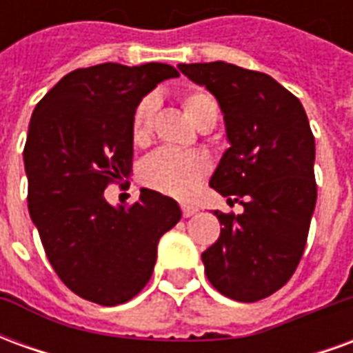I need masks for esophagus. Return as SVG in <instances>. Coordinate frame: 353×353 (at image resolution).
Returning a JSON list of instances; mask_svg holds the SVG:
<instances>
[{
	"instance_id": "obj_1",
	"label": "esophagus",
	"mask_w": 353,
	"mask_h": 353,
	"mask_svg": "<svg viewBox=\"0 0 353 353\" xmlns=\"http://www.w3.org/2000/svg\"><path fill=\"white\" fill-rule=\"evenodd\" d=\"M181 212H183V217H192L199 212V208L191 206V204H181Z\"/></svg>"
}]
</instances>
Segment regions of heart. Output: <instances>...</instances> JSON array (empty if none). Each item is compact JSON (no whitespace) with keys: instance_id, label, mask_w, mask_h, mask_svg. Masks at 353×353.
Listing matches in <instances>:
<instances>
[{"instance_id":"1","label":"heart","mask_w":353,"mask_h":353,"mask_svg":"<svg viewBox=\"0 0 353 353\" xmlns=\"http://www.w3.org/2000/svg\"><path fill=\"white\" fill-rule=\"evenodd\" d=\"M154 109H157L154 98H145L139 101V105L134 111L132 138L136 143H145L151 136ZM183 109L196 126L217 121V103L206 92H191L189 96H185ZM208 170L210 164L202 154L159 149L157 153L147 157L141 164V179L143 183L164 194L185 199L196 191Z\"/></svg>"}]
</instances>
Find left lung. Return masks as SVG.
<instances>
[{
  "label": "left lung",
  "instance_id": "8db88e82",
  "mask_svg": "<svg viewBox=\"0 0 353 353\" xmlns=\"http://www.w3.org/2000/svg\"><path fill=\"white\" fill-rule=\"evenodd\" d=\"M214 94L229 149L210 185L242 214L214 215L221 234L202 253L221 295L257 303L288 283L303 257L316 208V143L303 103L270 75L227 62L179 64Z\"/></svg>",
  "mask_w": 353,
  "mask_h": 353
}]
</instances>
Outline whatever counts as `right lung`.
Here are the masks:
<instances>
[{"label": "right lung", "mask_w": 353, "mask_h": 353, "mask_svg": "<svg viewBox=\"0 0 353 353\" xmlns=\"http://www.w3.org/2000/svg\"><path fill=\"white\" fill-rule=\"evenodd\" d=\"M179 77L168 64L105 62L75 70L32 113L24 147L28 210L58 278L101 306L145 288L157 245L179 219L176 200L141 189L130 208L103 191L132 172L134 111L159 83Z\"/></svg>", "instance_id": "1"}]
</instances>
